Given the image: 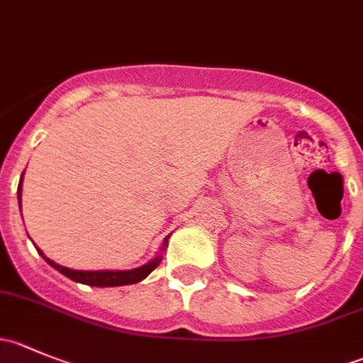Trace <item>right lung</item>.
I'll use <instances>...</instances> for the list:
<instances>
[{
  "label": "right lung",
  "instance_id": "obj_1",
  "mask_svg": "<svg viewBox=\"0 0 363 363\" xmlns=\"http://www.w3.org/2000/svg\"><path fill=\"white\" fill-rule=\"evenodd\" d=\"M23 179H24V172H23V175H21L19 188H17V200H19L21 208H23V205H21V199H23ZM168 237L170 235L164 237L163 242H161L160 252H156V256L151 259V262H147L145 265L137 267V269H130V270H73V269H68V267L60 265V263L52 262V259L47 258V256L43 255L40 247H36V246L35 247H36V251H38V255L42 256V258L45 259L50 267H52V269H56L57 272H61L63 276H67L68 279L75 281V283H80V284H87V286L108 288V286H126V284H135V283H140V281H144L145 277H147L149 274H151L152 270H155L156 267L161 263V258H163V256H161V252L168 247Z\"/></svg>",
  "mask_w": 363,
  "mask_h": 363
}]
</instances>
